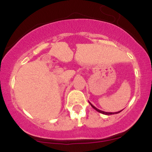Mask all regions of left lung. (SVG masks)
<instances>
[{
  "mask_svg": "<svg viewBox=\"0 0 152 152\" xmlns=\"http://www.w3.org/2000/svg\"><path fill=\"white\" fill-rule=\"evenodd\" d=\"M89 103H90V105H91V107H92L94 109H95V110L97 111V112H100V113L103 114V115H115V114H118V113H120V112H122V111L124 110V109H123V110L119 111V112H103V111H101V110H100V109H97V108H96L95 106H93V105L91 104V103H90V102H89Z\"/></svg>",
  "mask_w": 152,
  "mask_h": 152,
  "instance_id": "left-lung-1",
  "label": "left lung"
}]
</instances>
